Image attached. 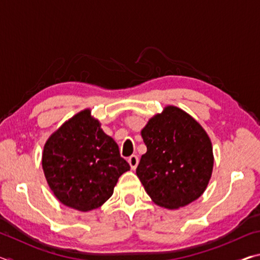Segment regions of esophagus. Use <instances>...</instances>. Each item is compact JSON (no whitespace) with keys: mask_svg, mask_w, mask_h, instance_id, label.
Returning <instances> with one entry per match:
<instances>
[{"mask_svg":"<svg viewBox=\"0 0 260 260\" xmlns=\"http://www.w3.org/2000/svg\"><path fill=\"white\" fill-rule=\"evenodd\" d=\"M128 162H129V165H131L132 169L135 170L136 166H138V164H139V157L135 156V155H132L128 158Z\"/></svg>","mask_w":260,"mask_h":260,"instance_id":"34e87169","label":"esophagus"}]
</instances>
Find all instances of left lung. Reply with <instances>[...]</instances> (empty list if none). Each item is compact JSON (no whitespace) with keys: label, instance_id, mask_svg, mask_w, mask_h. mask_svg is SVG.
Returning a JSON list of instances; mask_svg holds the SVG:
<instances>
[{"label":"left lung","instance_id":"left-lung-1","mask_svg":"<svg viewBox=\"0 0 260 260\" xmlns=\"http://www.w3.org/2000/svg\"><path fill=\"white\" fill-rule=\"evenodd\" d=\"M147 152L136 174L157 205L179 209L205 191L213 170L212 143L203 127L169 105L141 131Z\"/></svg>","mask_w":260,"mask_h":260}]
</instances>
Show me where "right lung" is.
I'll return each mask as SVG.
<instances>
[{
  "label": "right lung",
  "mask_w": 260,
  "mask_h": 260,
  "mask_svg": "<svg viewBox=\"0 0 260 260\" xmlns=\"http://www.w3.org/2000/svg\"><path fill=\"white\" fill-rule=\"evenodd\" d=\"M47 182L60 203L82 212L100 208L131 169L119 147L86 109L47 140L42 152Z\"/></svg>",
  "instance_id": "add662e5"
}]
</instances>
